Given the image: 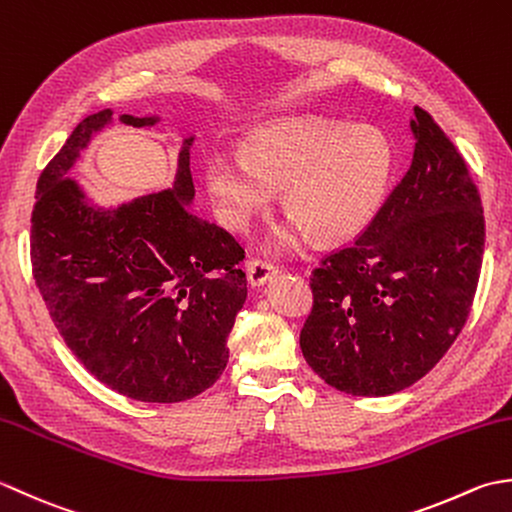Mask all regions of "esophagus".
<instances>
[{
    "label": "esophagus",
    "mask_w": 512,
    "mask_h": 512,
    "mask_svg": "<svg viewBox=\"0 0 512 512\" xmlns=\"http://www.w3.org/2000/svg\"><path fill=\"white\" fill-rule=\"evenodd\" d=\"M245 271H247L249 285H252V287H260V285H265L267 280L276 274L278 267L267 263V260L247 258V260H245Z\"/></svg>",
    "instance_id": "esophagus-1"
}]
</instances>
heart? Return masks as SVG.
Listing matches in <instances>:
<instances>
[{
  "label": "heart",
  "mask_w": 512,
  "mask_h": 512,
  "mask_svg": "<svg viewBox=\"0 0 512 512\" xmlns=\"http://www.w3.org/2000/svg\"><path fill=\"white\" fill-rule=\"evenodd\" d=\"M393 154L387 139L371 128L296 117L258 128L245 156L216 150L205 161V183L218 216L247 227L267 210L274 187H283L291 212L271 243L296 247L307 229L322 241H342L367 225L387 192Z\"/></svg>",
  "instance_id": "obj_1"
}]
</instances>
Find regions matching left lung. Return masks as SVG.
<instances>
[{"label":"left lung","instance_id":"8db88e82","mask_svg":"<svg viewBox=\"0 0 512 512\" xmlns=\"http://www.w3.org/2000/svg\"><path fill=\"white\" fill-rule=\"evenodd\" d=\"M411 168L356 236L311 271L300 349L329 387L378 398L424 378L471 314L484 210L460 150L413 108Z\"/></svg>","mask_w":512,"mask_h":512}]
</instances>
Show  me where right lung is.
<instances>
[{
    "instance_id": "right-lung-1",
    "label": "right lung",
    "mask_w": 512,
    "mask_h": 512,
    "mask_svg": "<svg viewBox=\"0 0 512 512\" xmlns=\"http://www.w3.org/2000/svg\"><path fill=\"white\" fill-rule=\"evenodd\" d=\"M110 110L83 119L39 174L30 216L33 278L59 336L99 382L141 402H183L227 364L247 298L243 245L192 214L185 141L172 190L92 210L66 172ZM141 128L154 119L123 114Z\"/></svg>"
}]
</instances>
